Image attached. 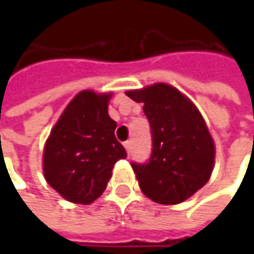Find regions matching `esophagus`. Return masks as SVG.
Here are the masks:
<instances>
[{"label": "esophagus", "instance_id": "obj_1", "mask_svg": "<svg viewBox=\"0 0 254 254\" xmlns=\"http://www.w3.org/2000/svg\"><path fill=\"white\" fill-rule=\"evenodd\" d=\"M124 147H126V150H127L128 154L131 152V141H130V140H127V141L124 142Z\"/></svg>", "mask_w": 254, "mask_h": 254}]
</instances>
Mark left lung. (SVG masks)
Here are the masks:
<instances>
[{
    "label": "left lung",
    "mask_w": 254,
    "mask_h": 254,
    "mask_svg": "<svg viewBox=\"0 0 254 254\" xmlns=\"http://www.w3.org/2000/svg\"><path fill=\"white\" fill-rule=\"evenodd\" d=\"M142 103L152 148L145 162H131L141 190L154 202L175 205L209 180L215 145L200 113L175 87L164 83L127 92Z\"/></svg>",
    "instance_id": "1"
}]
</instances>
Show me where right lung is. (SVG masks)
I'll return each instance as SVG.
<instances>
[{
	"instance_id": "add662e5",
	"label": "right lung",
	"mask_w": 254,
	"mask_h": 254,
	"mask_svg": "<svg viewBox=\"0 0 254 254\" xmlns=\"http://www.w3.org/2000/svg\"><path fill=\"white\" fill-rule=\"evenodd\" d=\"M110 94L80 92L58 120L45 144L48 184L64 199L92 203L103 193L114 164L127 157L117 141V123L109 117Z\"/></svg>"
}]
</instances>
